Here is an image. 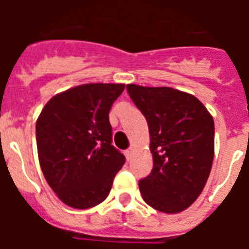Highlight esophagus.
Here are the masks:
<instances>
[{
  "label": "esophagus",
  "mask_w": 249,
  "mask_h": 249,
  "mask_svg": "<svg viewBox=\"0 0 249 249\" xmlns=\"http://www.w3.org/2000/svg\"><path fill=\"white\" fill-rule=\"evenodd\" d=\"M124 155H126V158H127V160H131L132 156H133V151H132V148L127 149V151L124 152Z\"/></svg>",
  "instance_id": "34e87169"
}]
</instances>
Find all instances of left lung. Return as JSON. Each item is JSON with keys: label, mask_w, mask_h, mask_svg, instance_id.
Segmentation results:
<instances>
[{"label": "left lung", "mask_w": 249, "mask_h": 249, "mask_svg": "<svg viewBox=\"0 0 249 249\" xmlns=\"http://www.w3.org/2000/svg\"><path fill=\"white\" fill-rule=\"evenodd\" d=\"M148 123L153 168L138 182L142 198L164 213L186 210L203 191L214 156V122L198 98L171 87L127 85Z\"/></svg>", "instance_id": "left-lung-1"}]
</instances>
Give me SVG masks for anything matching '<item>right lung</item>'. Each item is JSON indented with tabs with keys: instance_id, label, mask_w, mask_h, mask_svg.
<instances>
[{
	"instance_id": "1",
	"label": "right lung",
	"mask_w": 249,
	"mask_h": 249,
	"mask_svg": "<svg viewBox=\"0 0 249 249\" xmlns=\"http://www.w3.org/2000/svg\"><path fill=\"white\" fill-rule=\"evenodd\" d=\"M124 85L89 83L51 98L36 123L39 166L58 198L77 210L105 201L124 156L112 146L109 109Z\"/></svg>"
}]
</instances>
